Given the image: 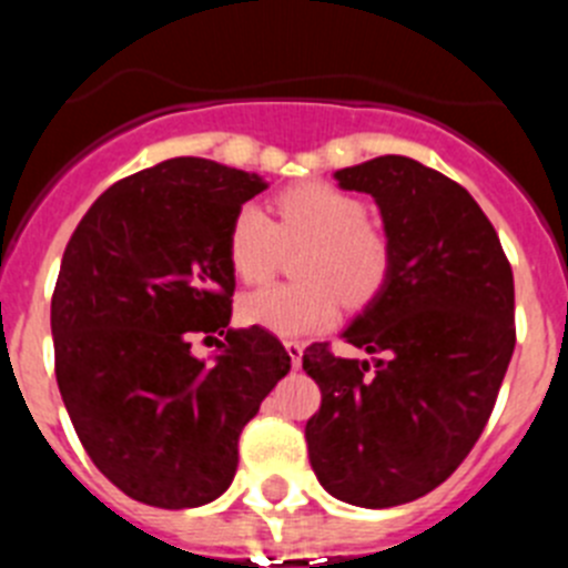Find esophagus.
Returning <instances> with one entry per match:
<instances>
[{
    "label": "esophagus",
    "instance_id": "esophagus-1",
    "mask_svg": "<svg viewBox=\"0 0 568 568\" xmlns=\"http://www.w3.org/2000/svg\"><path fill=\"white\" fill-rule=\"evenodd\" d=\"M284 349H287V355H290V364L298 369L301 355H304V344H298V341H287V344H284Z\"/></svg>",
    "mask_w": 568,
    "mask_h": 568
}]
</instances>
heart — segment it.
I'll use <instances>...</instances> for the list:
<instances>
[{
	"instance_id": "1",
	"label": "heart",
	"mask_w": 568,
	"mask_h": 568,
	"mask_svg": "<svg viewBox=\"0 0 568 568\" xmlns=\"http://www.w3.org/2000/svg\"><path fill=\"white\" fill-rule=\"evenodd\" d=\"M278 224L255 204L235 213L227 233V258L241 281L273 273L281 244L310 241L298 261L301 284H267L241 295L239 318L278 338H307L338 321L341 298L364 307L389 278V241L366 224L361 199L327 182L290 187L275 202Z\"/></svg>"
}]
</instances>
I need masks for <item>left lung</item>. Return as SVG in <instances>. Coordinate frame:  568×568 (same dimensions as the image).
I'll use <instances>...</instances> for the list:
<instances>
[{
  "mask_svg": "<svg viewBox=\"0 0 568 568\" xmlns=\"http://www.w3.org/2000/svg\"><path fill=\"white\" fill-rule=\"evenodd\" d=\"M335 182L373 195L393 264L341 333L373 361L307 346L321 409L304 433L333 498L389 509L444 484L484 433L515 349V281L484 210L438 170L378 155Z\"/></svg>",
  "mask_w": 568,
  "mask_h": 568,
  "instance_id": "1",
  "label": "left lung"
}]
</instances>
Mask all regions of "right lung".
<instances>
[{
  "mask_svg": "<svg viewBox=\"0 0 568 568\" xmlns=\"http://www.w3.org/2000/svg\"><path fill=\"white\" fill-rule=\"evenodd\" d=\"M261 190L258 173L168 159L104 190L68 241L50 301L59 393L90 460L139 504L224 495L241 429L290 373L273 333L230 327L227 233ZM193 332L225 335L210 365Z\"/></svg>",
  "mask_w": 568,
  "mask_h": 568,
  "instance_id": "add662e5",
  "label": "right lung"
}]
</instances>
